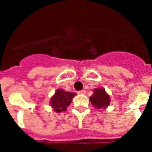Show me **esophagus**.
<instances>
[{
    "label": "esophagus",
    "instance_id": "34e87169",
    "mask_svg": "<svg viewBox=\"0 0 152 152\" xmlns=\"http://www.w3.org/2000/svg\"><path fill=\"white\" fill-rule=\"evenodd\" d=\"M86 94V90L85 89H82L80 91H78V94Z\"/></svg>",
    "mask_w": 152,
    "mask_h": 152
}]
</instances>
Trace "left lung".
I'll return each instance as SVG.
<instances>
[{"mask_svg":"<svg viewBox=\"0 0 152 152\" xmlns=\"http://www.w3.org/2000/svg\"><path fill=\"white\" fill-rule=\"evenodd\" d=\"M89 99L92 105L97 109H106L110 104V97L103 88L94 89V94Z\"/></svg>","mask_w":152,"mask_h":152,"instance_id":"1","label":"left lung"}]
</instances>
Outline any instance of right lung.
Here are the masks:
<instances>
[{
  "instance_id": "obj_1",
  "label": "right lung",
  "mask_w": 152,
  "mask_h": 152,
  "mask_svg": "<svg viewBox=\"0 0 152 152\" xmlns=\"http://www.w3.org/2000/svg\"><path fill=\"white\" fill-rule=\"evenodd\" d=\"M76 94L74 93L66 92L63 89H58L50 99V105L53 108L54 112L58 113L64 112L72 102L73 97Z\"/></svg>"
}]
</instances>
